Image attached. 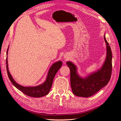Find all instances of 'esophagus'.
<instances>
[{"instance_id": "34e87169", "label": "esophagus", "mask_w": 121, "mask_h": 121, "mask_svg": "<svg viewBox=\"0 0 121 121\" xmlns=\"http://www.w3.org/2000/svg\"><path fill=\"white\" fill-rule=\"evenodd\" d=\"M65 58H66V56H65Z\"/></svg>"}]
</instances>
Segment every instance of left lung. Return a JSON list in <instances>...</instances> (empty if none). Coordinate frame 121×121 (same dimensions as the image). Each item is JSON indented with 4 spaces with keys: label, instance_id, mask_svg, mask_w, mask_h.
<instances>
[{
    "label": "left lung",
    "instance_id": "obj_1",
    "mask_svg": "<svg viewBox=\"0 0 121 121\" xmlns=\"http://www.w3.org/2000/svg\"><path fill=\"white\" fill-rule=\"evenodd\" d=\"M104 39L107 46V56L103 65L97 71L83 78L78 74L77 68L74 64L71 61L67 62L68 67L70 69L71 86L75 95L83 97L92 96L107 85L110 80L112 71V52L105 34Z\"/></svg>",
    "mask_w": 121,
    "mask_h": 121
}]
</instances>
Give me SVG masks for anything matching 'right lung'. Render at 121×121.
<instances>
[{
  "instance_id": "right-lung-1",
  "label": "right lung",
  "mask_w": 121,
  "mask_h": 121,
  "mask_svg": "<svg viewBox=\"0 0 121 121\" xmlns=\"http://www.w3.org/2000/svg\"><path fill=\"white\" fill-rule=\"evenodd\" d=\"M9 47L7 50L6 55L8 56V54ZM6 70L8 73V77L13 85L15 86L17 89H19L23 93L25 94L26 95L33 97H41L46 95L49 92L51 87L52 86L53 80L54 78L55 75H56V73L58 71L62 65V62L61 61H58L54 63L50 67L45 81L42 84H40L38 86L33 87H24L21 86L17 84L12 77V76L10 74V72L9 70L8 67V56L6 57Z\"/></svg>"
}]
</instances>
